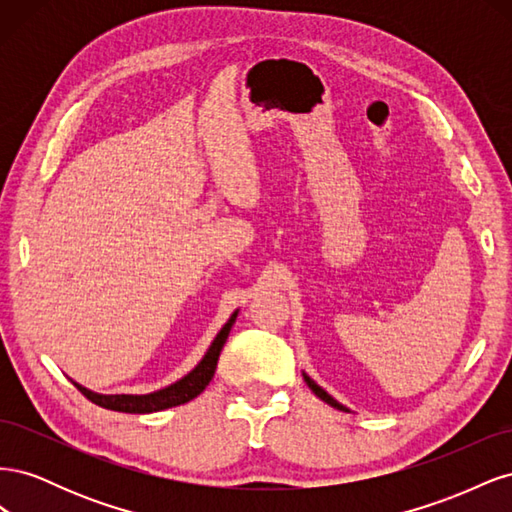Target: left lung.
<instances>
[{
	"label": "left lung",
	"mask_w": 512,
	"mask_h": 512,
	"mask_svg": "<svg viewBox=\"0 0 512 512\" xmlns=\"http://www.w3.org/2000/svg\"><path fill=\"white\" fill-rule=\"evenodd\" d=\"M303 380H305V384L309 386V389H312V393L316 395V397H320L322 401H324V404H329L331 408H335V410H342V412H350V408H346L344 404H339V401L333 397V395H329L327 391H324L322 389V386L320 384H316L312 378H309L307 374H305V371H303Z\"/></svg>",
	"instance_id": "8db88e82"
}]
</instances>
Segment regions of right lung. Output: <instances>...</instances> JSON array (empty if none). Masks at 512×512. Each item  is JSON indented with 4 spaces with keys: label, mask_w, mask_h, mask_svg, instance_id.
<instances>
[{
    "label": "right lung",
    "mask_w": 512,
    "mask_h": 512,
    "mask_svg": "<svg viewBox=\"0 0 512 512\" xmlns=\"http://www.w3.org/2000/svg\"><path fill=\"white\" fill-rule=\"evenodd\" d=\"M239 316V309L230 314V318L226 320L224 327L220 329V333L215 335V339L211 342L209 350L205 352L203 359L198 361V365L185 374L183 378H179L177 382L164 386V389H158L147 395H102V393H94L87 386L74 382L72 384L79 389L89 401H94L96 406H102L106 410H115V412H128V414H149V412H160L166 408H175L181 404H188L190 399L198 397L207 389V384L211 382L213 374H215V365H218L220 352L226 344L228 333L232 329Z\"/></svg>",
    "instance_id": "1"
}]
</instances>
